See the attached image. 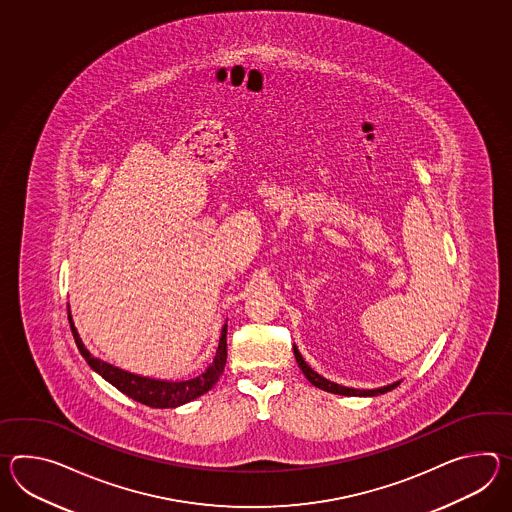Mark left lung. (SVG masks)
Returning a JSON list of instances; mask_svg holds the SVG:
<instances>
[{
	"label": "left lung",
	"instance_id": "1",
	"mask_svg": "<svg viewBox=\"0 0 512 512\" xmlns=\"http://www.w3.org/2000/svg\"><path fill=\"white\" fill-rule=\"evenodd\" d=\"M294 354H296L297 365L301 367L303 375L307 376L308 382H310L312 386L319 387V389H323V391H329V393H334V395H345V397H375V395H382V393H387V391H391V389H395V387L398 386V382L391 384V386L380 387V389H353V387L340 386V384H334V382H330L327 378L318 375L316 371H312V367L303 360V356L297 351L296 345H294Z\"/></svg>",
	"mask_w": 512,
	"mask_h": 512
}]
</instances>
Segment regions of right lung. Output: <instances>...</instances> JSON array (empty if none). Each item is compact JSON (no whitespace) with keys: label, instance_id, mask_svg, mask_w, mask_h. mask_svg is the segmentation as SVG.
Instances as JSON below:
<instances>
[{"label":"right lung","instance_id":"1","mask_svg":"<svg viewBox=\"0 0 512 512\" xmlns=\"http://www.w3.org/2000/svg\"><path fill=\"white\" fill-rule=\"evenodd\" d=\"M69 323H71V332H73V338L79 347L80 354L84 356V360L88 362L91 369L97 371L106 382L117 387L121 393H125L126 397L134 398L136 402H141L150 408H178L182 404L191 402L194 398L202 397L211 387L215 386L216 380L224 373L226 360H228V340H226L228 321L222 327L218 351H216L213 364L209 365L202 375L185 380V382H165V380H154L147 376L132 375L119 367L93 358L80 340L79 332L71 321V314H69Z\"/></svg>","mask_w":512,"mask_h":512}]
</instances>
